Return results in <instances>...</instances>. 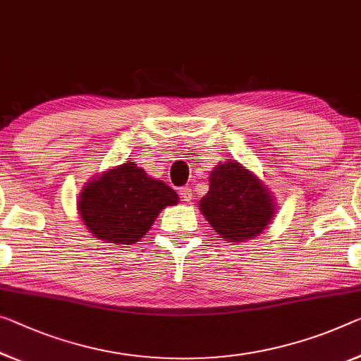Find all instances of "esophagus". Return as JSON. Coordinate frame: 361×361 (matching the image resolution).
<instances>
[{
	"label": "esophagus",
	"instance_id": "esophagus-1",
	"mask_svg": "<svg viewBox=\"0 0 361 361\" xmlns=\"http://www.w3.org/2000/svg\"><path fill=\"white\" fill-rule=\"evenodd\" d=\"M179 195L182 197V200H184V202H192V188L190 187H182L180 190H179Z\"/></svg>",
	"mask_w": 361,
	"mask_h": 361
}]
</instances>
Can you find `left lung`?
<instances>
[{
    "label": "left lung",
    "mask_w": 361,
    "mask_h": 361,
    "mask_svg": "<svg viewBox=\"0 0 361 361\" xmlns=\"http://www.w3.org/2000/svg\"><path fill=\"white\" fill-rule=\"evenodd\" d=\"M198 209L223 240L238 243L264 232L277 204L257 174L229 159L209 173V190L200 200Z\"/></svg>",
    "instance_id": "obj_1"
}]
</instances>
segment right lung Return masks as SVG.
I'll use <instances>...</instances> for the list:
<instances>
[{"label": "right lung", "instance_id": "add662e5", "mask_svg": "<svg viewBox=\"0 0 361 361\" xmlns=\"http://www.w3.org/2000/svg\"><path fill=\"white\" fill-rule=\"evenodd\" d=\"M177 202L179 195L173 188L129 159L88 180L77 198V212L98 240L132 245L143 238L166 207Z\"/></svg>", "mask_w": 361, "mask_h": 361}]
</instances>
